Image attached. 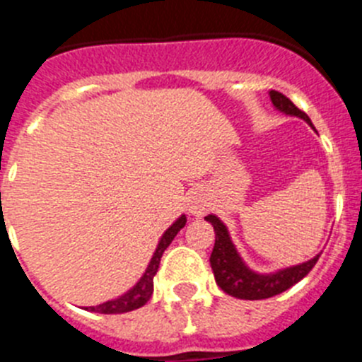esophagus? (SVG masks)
Masks as SVG:
<instances>
[{"mask_svg":"<svg viewBox=\"0 0 362 362\" xmlns=\"http://www.w3.org/2000/svg\"><path fill=\"white\" fill-rule=\"evenodd\" d=\"M210 206L209 194L203 190L192 192V196L188 197V214L194 217H203Z\"/></svg>","mask_w":362,"mask_h":362,"instance_id":"34e87169","label":"esophagus"}]
</instances>
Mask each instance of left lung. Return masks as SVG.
<instances>
[{"label":"left lung","instance_id":"1","mask_svg":"<svg viewBox=\"0 0 362 362\" xmlns=\"http://www.w3.org/2000/svg\"><path fill=\"white\" fill-rule=\"evenodd\" d=\"M270 99L276 110L283 112L286 116L300 117L313 129L310 117L306 116L305 112L299 110L286 95H283L281 92L270 90ZM204 219L212 223L214 232H216V245H214L212 255H210V267L214 270L217 286L225 293L238 297V299L259 300L283 293L284 290H288L290 286L299 283L303 277L308 276V272L315 267L319 255H321L317 254L315 257L308 259L306 263L281 268V270L270 272V274H259L243 261L238 248L232 243L225 223L214 214L206 216Z\"/></svg>","mask_w":362,"mask_h":362}]
</instances>
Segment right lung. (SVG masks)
Returning <instances> with one entry per match:
<instances>
[{"instance_id": "add662e5", "label": "right lung", "mask_w": 362, "mask_h": 362, "mask_svg": "<svg viewBox=\"0 0 362 362\" xmlns=\"http://www.w3.org/2000/svg\"><path fill=\"white\" fill-rule=\"evenodd\" d=\"M187 225V216H181L172 223L166 232L163 233L161 239H159L158 246H156V252H153L152 259H150L148 267H146L145 274L141 276V279L137 281L134 284L132 288L129 292H124L123 296H119L117 299H112L103 303V305H98V306H88L90 312L95 313H124V312H132V310L141 308L143 305L148 303V299L152 297L153 292V276L158 274V268L159 263H161V257H163V252L168 248L174 238L177 235V232L183 226Z\"/></svg>"}]
</instances>
